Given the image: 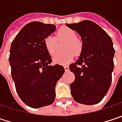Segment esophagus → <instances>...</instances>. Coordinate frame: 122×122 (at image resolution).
Returning <instances> with one entry per match:
<instances>
[{
    "mask_svg": "<svg viewBox=\"0 0 122 122\" xmlns=\"http://www.w3.org/2000/svg\"><path fill=\"white\" fill-rule=\"evenodd\" d=\"M64 68H65V71H69V66H65Z\"/></svg>",
    "mask_w": 122,
    "mask_h": 122,
    "instance_id": "1",
    "label": "esophagus"
}]
</instances>
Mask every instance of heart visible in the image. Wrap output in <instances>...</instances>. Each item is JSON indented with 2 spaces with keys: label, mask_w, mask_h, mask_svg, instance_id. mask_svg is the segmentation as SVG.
<instances>
[{
  "label": "heart",
  "mask_w": 122,
  "mask_h": 122,
  "mask_svg": "<svg viewBox=\"0 0 122 122\" xmlns=\"http://www.w3.org/2000/svg\"><path fill=\"white\" fill-rule=\"evenodd\" d=\"M76 32L68 27H62L57 32V39H63L66 41L64 46L65 52L56 54L53 57V60L58 65H67L71 62L76 54L78 55L82 51V42L76 38ZM57 39L52 35H48L44 39V45L48 53L51 56L56 52Z\"/></svg>",
  "instance_id": "1"
}]
</instances>
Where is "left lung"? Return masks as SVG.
Listing matches in <instances>:
<instances>
[{"label": "left lung", "mask_w": 122, "mask_h": 122, "mask_svg": "<svg viewBox=\"0 0 122 122\" xmlns=\"http://www.w3.org/2000/svg\"><path fill=\"white\" fill-rule=\"evenodd\" d=\"M66 25L77 32L83 41L82 51L69 69L75 75L71 94L79 103H99L108 91L114 69L115 49L110 37L96 23L84 20Z\"/></svg>", "instance_id": "left-lung-1"}]
</instances>
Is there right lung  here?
<instances>
[{
    "label": "right lung",
    "instance_id": "1",
    "mask_svg": "<svg viewBox=\"0 0 122 122\" xmlns=\"http://www.w3.org/2000/svg\"><path fill=\"white\" fill-rule=\"evenodd\" d=\"M56 30L54 24L34 21L23 27L12 42L10 65L16 90L23 103L38 108L53 103L63 66L51 65L44 39Z\"/></svg>",
    "mask_w": 122,
    "mask_h": 122
}]
</instances>
